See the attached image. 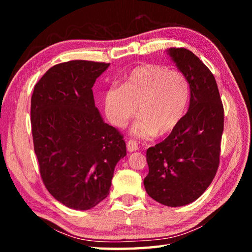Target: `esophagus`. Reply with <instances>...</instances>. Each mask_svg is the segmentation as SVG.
<instances>
[{"label": "esophagus", "instance_id": "34e87169", "mask_svg": "<svg viewBox=\"0 0 252 252\" xmlns=\"http://www.w3.org/2000/svg\"><path fill=\"white\" fill-rule=\"evenodd\" d=\"M126 148L129 152H135L138 149V144L134 140H129L126 143Z\"/></svg>", "mask_w": 252, "mask_h": 252}]
</instances>
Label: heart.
<instances>
[{
	"label": "heart",
	"mask_w": 252,
	"mask_h": 252,
	"mask_svg": "<svg viewBox=\"0 0 252 252\" xmlns=\"http://www.w3.org/2000/svg\"><path fill=\"white\" fill-rule=\"evenodd\" d=\"M190 100V85L179 70L157 63L137 66L127 74L123 87L106 91L105 110L116 126L126 125L137 112L142 117L133 133L140 137L172 133L183 121Z\"/></svg>",
	"instance_id": "b5f03b06"
}]
</instances>
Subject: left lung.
I'll use <instances>...</instances> for the list:
<instances>
[{
  "label": "left lung",
  "instance_id": "1",
  "mask_svg": "<svg viewBox=\"0 0 252 252\" xmlns=\"http://www.w3.org/2000/svg\"><path fill=\"white\" fill-rule=\"evenodd\" d=\"M168 54L190 85V103L183 121L146 153L144 186L153 199L169 207L189 205L211 184L220 163L224 108L217 81L205 63L184 47Z\"/></svg>",
  "mask_w": 252,
  "mask_h": 252
}]
</instances>
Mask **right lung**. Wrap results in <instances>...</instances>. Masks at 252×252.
Returning a JSON list of instances; mask_svg holds the SVG:
<instances>
[{
    "label": "right lung",
    "instance_id": "obj_1",
    "mask_svg": "<svg viewBox=\"0 0 252 252\" xmlns=\"http://www.w3.org/2000/svg\"><path fill=\"white\" fill-rule=\"evenodd\" d=\"M109 63H57L34 85L31 130L41 179L50 194L74 210H89L109 194L123 135L101 119L92 88Z\"/></svg>",
    "mask_w": 252,
    "mask_h": 252
}]
</instances>
